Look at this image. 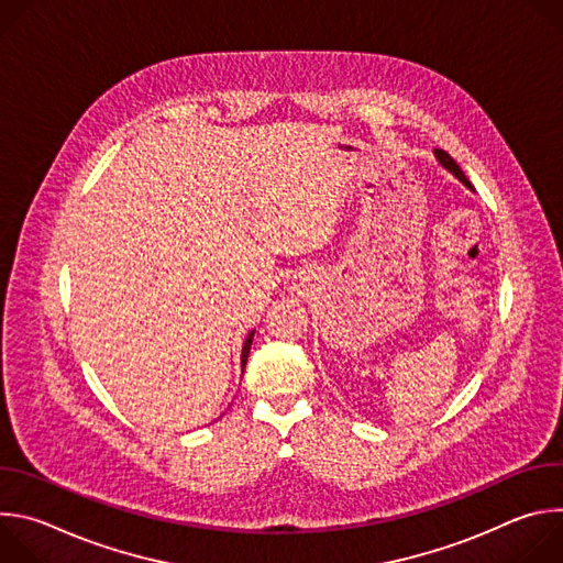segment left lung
<instances>
[{"mask_svg": "<svg viewBox=\"0 0 563 563\" xmlns=\"http://www.w3.org/2000/svg\"><path fill=\"white\" fill-rule=\"evenodd\" d=\"M434 153H437V157H439V163H441V165H443L445 169H450V172H452V174H454V176H456V178H459V180H461V183H463L465 187H470V189H472V185H470V180L465 178V174L461 172V167H459V165L454 163V159H452V157H450V155H448V153H445L443 148H437Z\"/></svg>", "mask_w": 563, "mask_h": 563, "instance_id": "8db88e82", "label": "left lung"}]
</instances>
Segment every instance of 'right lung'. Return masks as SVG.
Instances as JSON below:
<instances>
[{
  "instance_id": "1",
  "label": "right lung",
  "mask_w": 563,
  "mask_h": 563,
  "mask_svg": "<svg viewBox=\"0 0 563 563\" xmlns=\"http://www.w3.org/2000/svg\"><path fill=\"white\" fill-rule=\"evenodd\" d=\"M252 341H254V332L245 339V345H243V365L247 363V356H250V350H252Z\"/></svg>"
}]
</instances>
